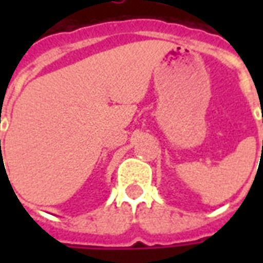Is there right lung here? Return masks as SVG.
<instances>
[{
    "label": "right lung",
    "mask_w": 263,
    "mask_h": 263,
    "mask_svg": "<svg viewBox=\"0 0 263 263\" xmlns=\"http://www.w3.org/2000/svg\"><path fill=\"white\" fill-rule=\"evenodd\" d=\"M0 142H1V141H0Z\"/></svg>",
    "instance_id": "obj_1"
}]
</instances>
